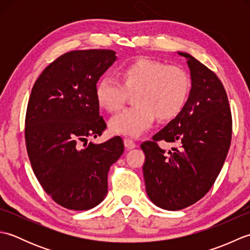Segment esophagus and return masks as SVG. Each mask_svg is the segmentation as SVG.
<instances>
[{
	"mask_svg": "<svg viewBox=\"0 0 250 250\" xmlns=\"http://www.w3.org/2000/svg\"><path fill=\"white\" fill-rule=\"evenodd\" d=\"M124 143H125V146L126 149H133V148L136 147L135 143L132 141V140H130V139H125Z\"/></svg>",
	"mask_w": 250,
	"mask_h": 250,
	"instance_id": "esophagus-1",
	"label": "esophagus"
}]
</instances>
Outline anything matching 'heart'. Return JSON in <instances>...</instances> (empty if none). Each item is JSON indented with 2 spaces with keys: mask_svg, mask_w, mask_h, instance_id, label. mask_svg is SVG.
<instances>
[{
  "mask_svg": "<svg viewBox=\"0 0 250 250\" xmlns=\"http://www.w3.org/2000/svg\"><path fill=\"white\" fill-rule=\"evenodd\" d=\"M120 75L122 83L105 76L95 87L99 104L109 111L119 110L129 93H135V105L110 118L109 126L114 133L140 136L150 128L157 116L160 120L172 119L188 101L190 78L180 66L141 58L122 67Z\"/></svg>",
  "mask_w": 250,
  "mask_h": 250,
  "instance_id": "obj_1",
  "label": "heart"
}]
</instances>
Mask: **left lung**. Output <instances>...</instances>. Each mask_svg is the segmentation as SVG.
<instances>
[{
	"label": "left lung",
	"instance_id": "8db88e82",
	"mask_svg": "<svg viewBox=\"0 0 250 250\" xmlns=\"http://www.w3.org/2000/svg\"><path fill=\"white\" fill-rule=\"evenodd\" d=\"M191 90L184 109L166 128L144 142L143 166L147 195L153 204L179 210L208 192L229 151L232 116L224 84L216 74L186 52ZM177 142L165 153L157 142Z\"/></svg>",
	"mask_w": 250,
	"mask_h": 250
}]
</instances>
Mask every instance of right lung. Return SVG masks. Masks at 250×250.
Here are the masks:
<instances>
[{
    "mask_svg": "<svg viewBox=\"0 0 250 250\" xmlns=\"http://www.w3.org/2000/svg\"><path fill=\"white\" fill-rule=\"evenodd\" d=\"M116 58L107 49L66 52L42 72L32 88L26 151L45 192L67 209L87 210L105 199L109 167L125 150L120 136L88 143L106 129L95 87Z\"/></svg>",
    "mask_w": 250,
    "mask_h": 250,
    "instance_id": "right-lung-1",
    "label": "right lung"
}]
</instances>
